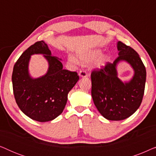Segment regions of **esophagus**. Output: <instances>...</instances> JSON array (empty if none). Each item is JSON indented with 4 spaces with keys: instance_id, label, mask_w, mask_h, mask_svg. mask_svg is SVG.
Returning <instances> with one entry per match:
<instances>
[{
    "instance_id": "34e87169",
    "label": "esophagus",
    "mask_w": 156,
    "mask_h": 156,
    "mask_svg": "<svg viewBox=\"0 0 156 156\" xmlns=\"http://www.w3.org/2000/svg\"><path fill=\"white\" fill-rule=\"evenodd\" d=\"M79 76H80V77H87V73L86 71H84V70H81L79 72Z\"/></svg>"
}]
</instances>
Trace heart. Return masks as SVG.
<instances>
[{
	"label": "heart",
	"mask_w": 156,
	"mask_h": 156,
	"mask_svg": "<svg viewBox=\"0 0 156 156\" xmlns=\"http://www.w3.org/2000/svg\"><path fill=\"white\" fill-rule=\"evenodd\" d=\"M77 57L82 63L92 62L91 66L97 69H103L110 61V57L107 54H102L101 49H94L88 51H79L76 52ZM68 59L73 63H77V59L74 55H68Z\"/></svg>",
	"instance_id": "obj_1"
}]
</instances>
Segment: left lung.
<instances>
[{"label": "left lung", "mask_w": 156, "mask_h": 156, "mask_svg": "<svg viewBox=\"0 0 156 156\" xmlns=\"http://www.w3.org/2000/svg\"><path fill=\"white\" fill-rule=\"evenodd\" d=\"M119 57L103 69L92 72L91 97L100 114L110 121H121L135 113L142 102L146 70L139 55L131 47L119 41ZM125 61L134 70L131 80L123 82L118 77L117 67Z\"/></svg>", "instance_id": "8db88e82"}]
</instances>
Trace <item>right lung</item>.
Here are the masks:
<instances>
[{
	"label": "right lung",
	"mask_w": 156,
	"mask_h": 156,
	"mask_svg": "<svg viewBox=\"0 0 156 156\" xmlns=\"http://www.w3.org/2000/svg\"><path fill=\"white\" fill-rule=\"evenodd\" d=\"M33 54H42L48 63L46 73L37 78L29 72ZM61 60L52 56L42 40L27 48L15 64L12 74L15 99L23 113L33 120L46 122L59 116L67 104L68 93L78 82L77 73L63 69Z\"/></svg>",
	"instance_id": "right-lung-1"
}]
</instances>
